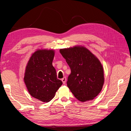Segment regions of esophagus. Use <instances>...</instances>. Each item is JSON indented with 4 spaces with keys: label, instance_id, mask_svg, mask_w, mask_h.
Instances as JSON below:
<instances>
[{
    "label": "esophagus",
    "instance_id": "1",
    "mask_svg": "<svg viewBox=\"0 0 131 131\" xmlns=\"http://www.w3.org/2000/svg\"><path fill=\"white\" fill-rule=\"evenodd\" d=\"M66 80H67L66 77H64V78L62 79V82H63V84H66Z\"/></svg>",
    "mask_w": 131,
    "mask_h": 131
}]
</instances>
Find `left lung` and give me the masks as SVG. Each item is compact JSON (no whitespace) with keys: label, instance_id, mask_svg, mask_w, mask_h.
Listing matches in <instances>:
<instances>
[{"label":"left lung","instance_id":"8db88e82","mask_svg":"<svg viewBox=\"0 0 131 131\" xmlns=\"http://www.w3.org/2000/svg\"><path fill=\"white\" fill-rule=\"evenodd\" d=\"M59 52L71 70L67 82L71 92L82 102L93 100L101 92L104 81L100 61L83 46L60 49Z\"/></svg>","mask_w":131,"mask_h":131}]
</instances>
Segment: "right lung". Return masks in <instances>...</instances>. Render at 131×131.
Returning <instances> with one entry per match:
<instances>
[{"label":"right lung","instance_id":"right-lung-1","mask_svg":"<svg viewBox=\"0 0 131 131\" xmlns=\"http://www.w3.org/2000/svg\"><path fill=\"white\" fill-rule=\"evenodd\" d=\"M54 55L53 50H37L31 55L25 70L24 81L29 94L43 102L52 100L62 85L52 66Z\"/></svg>","mask_w":131,"mask_h":131}]
</instances>
